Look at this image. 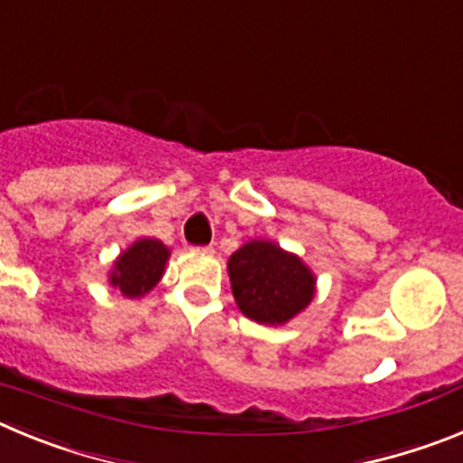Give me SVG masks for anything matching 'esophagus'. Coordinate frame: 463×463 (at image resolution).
<instances>
[{
    "mask_svg": "<svg viewBox=\"0 0 463 463\" xmlns=\"http://www.w3.org/2000/svg\"><path fill=\"white\" fill-rule=\"evenodd\" d=\"M192 252H196V255H211L213 248L211 245H196V248H192Z\"/></svg>",
    "mask_w": 463,
    "mask_h": 463,
    "instance_id": "1",
    "label": "esophagus"
}]
</instances>
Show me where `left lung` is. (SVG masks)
I'll return each instance as SVG.
<instances>
[{
	"label": "left lung",
	"mask_w": 463,
	"mask_h": 463,
	"mask_svg": "<svg viewBox=\"0 0 463 463\" xmlns=\"http://www.w3.org/2000/svg\"><path fill=\"white\" fill-rule=\"evenodd\" d=\"M232 294L241 313L267 326H282L304 313L317 292L313 269L276 241L250 239L227 261Z\"/></svg>",
	"instance_id": "8db88e82"
}]
</instances>
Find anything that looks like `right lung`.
Here are the masks:
<instances>
[{"label": "right lung", "instance_id": "1", "mask_svg": "<svg viewBox=\"0 0 463 463\" xmlns=\"http://www.w3.org/2000/svg\"><path fill=\"white\" fill-rule=\"evenodd\" d=\"M169 257L171 250L159 239H137L113 260L109 285L127 298L146 297L165 276Z\"/></svg>", "mask_w": 463, "mask_h": 463}]
</instances>
